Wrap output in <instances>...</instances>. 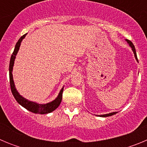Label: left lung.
<instances>
[{"mask_svg": "<svg viewBox=\"0 0 147 147\" xmlns=\"http://www.w3.org/2000/svg\"><path fill=\"white\" fill-rule=\"evenodd\" d=\"M126 41H127V42L128 44H129V47L132 49V51H133V53H134V55H135V58H136V61L137 62H138V58H137V54H136V48H135L134 45L132 44V42H131L130 40H127L126 39ZM117 113V112H113V113H107V114H104V115H98V116H100V117H108V116H111V115H113L114 114H116Z\"/></svg>", "mask_w": 147, "mask_h": 147, "instance_id": "1", "label": "left lung"}]
</instances>
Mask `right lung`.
<instances>
[{"label": "right lung", "mask_w": 147, "mask_h": 147, "mask_svg": "<svg viewBox=\"0 0 147 147\" xmlns=\"http://www.w3.org/2000/svg\"><path fill=\"white\" fill-rule=\"evenodd\" d=\"M27 34L23 35L19 40H18V42L15 45V50L13 51L12 54H11V59H10L9 62V80H10V87H11V90L13 96L16 99L17 102L21 105L22 107L28 110L30 112H32L34 113L37 114H48L50 113L53 112L54 110L57 108L60 105L61 102H62V92H63V88L64 87H62V89L60 90L59 94H58L57 97L54 100L51 101V102H49V103L45 104H39L35 102H32V101H29V100L26 99L23 96H22L20 93H18L17 90L16 88H15V82L13 80V66L15 64V60L16 58V55L18 54V51L20 49V44H21L23 40L26 37Z\"/></svg>", "instance_id": "1"}]
</instances>
